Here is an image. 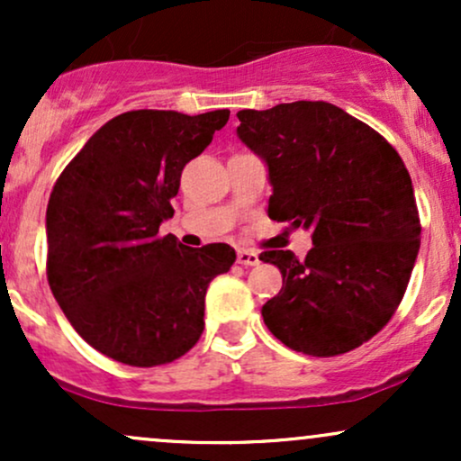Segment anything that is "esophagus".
Instances as JSON below:
<instances>
[{
  "label": "esophagus",
  "mask_w": 461,
  "mask_h": 461,
  "mask_svg": "<svg viewBox=\"0 0 461 461\" xmlns=\"http://www.w3.org/2000/svg\"><path fill=\"white\" fill-rule=\"evenodd\" d=\"M236 260L242 267H256V264H260V256L256 251H249V249H238Z\"/></svg>",
  "instance_id": "esophagus-1"
}]
</instances>
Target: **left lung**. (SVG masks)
<instances>
[{
  "mask_svg": "<svg viewBox=\"0 0 461 461\" xmlns=\"http://www.w3.org/2000/svg\"><path fill=\"white\" fill-rule=\"evenodd\" d=\"M238 136L268 167V216L312 231L308 256L264 251L282 271L262 305L267 327L293 351L333 357L393 319L410 284L420 219L410 173L379 131L327 102L240 110Z\"/></svg>",
  "mask_w": 461,
  "mask_h": 461,
  "instance_id": "8db88e82",
  "label": "left lung"
}]
</instances>
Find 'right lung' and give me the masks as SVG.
Instances as JSON below:
<instances>
[{"instance_id": "add662e5", "label": "right lung", "mask_w": 461, "mask_h": 461, "mask_svg": "<svg viewBox=\"0 0 461 461\" xmlns=\"http://www.w3.org/2000/svg\"><path fill=\"white\" fill-rule=\"evenodd\" d=\"M227 119L230 110L123 113L56 179L47 282L73 330L116 362L149 368L188 353L203 331L205 290L236 260L223 242L188 249L158 234L184 167Z\"/></svg>"}]
</instances>
